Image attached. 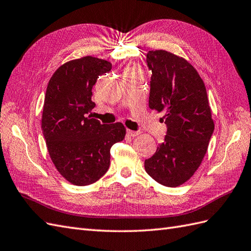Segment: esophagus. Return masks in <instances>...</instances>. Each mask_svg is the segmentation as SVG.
I'll list each match as a JSON object with an SVG mask.
<instances>
[{"label":"esophagus","instance_id":"1","mask_svg":"<svg viewBox=\"0 0 251 251\" xmlns=\"http://www.w3.org/2000/svg\"><path fill=\"white\" fill-rule=\"evenodd\" d=\"M140 132L139 131H133V130H130V129H127V134L128 136H130V137H136V136H138Z\"/></svg>","mask_w":251,"mask_h":251}]
</instances>
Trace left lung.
Here are the masks:
<instances>
[{"label": "left lung", "mask_w": 251, "mask_h": 251, "mask_svg": "<svg viewBox=\"0 0 251 251\" xmlns=\"http://www.w3.org/2000/svg\"><path fill=\"white\" fill-rule=\"evenodd\" d=\"M151 71L149 105L164 112L166 134L145 171L165 187H178L193 176L207 152L214 131L207 91L201 76L181 57L166 50L146 55Z\"/></svg>", "instance_id": "left-lung-1"}]
</instances>
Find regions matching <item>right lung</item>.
<instances>
[{
    "mask_svg": "<svg viewBox=\"0 0 251 251\" xmlns=\"http://www.w3.org/2000/svg\"><path fill=\"white\" fill-rule=\"evenodd\" d=\"M112 64L86 56L62 64L50 77L42 112V132L57 171L75 185H89L106 174L110 149L125 138L122 123L92 119V88Z\"/></svg>",
    "mask_w": 251,
    "mask_h": 251,
    "instance_id": "obj_1",
    "label": "right lung"
}]
</instances>
